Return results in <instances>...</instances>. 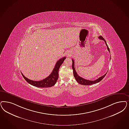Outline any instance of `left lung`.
<instances>
[{
    "label": "left lung",
    "instance_id": "left-lung-1",
    "mask_svg": "<svg viewBox=\"0 0 129 129\" xmlns=\"http://www.w3.org/2000/svg\"><path fill=\"white\" fill-rule=\"evenodd\" d=\"M99 39L100 40H104L105 42V44L106 45L107 47V49L108 50V51L110 52V49L109 48L108 45L107 44L105 40H104V39L102 37V36H99ZM110 59H111V57H110ZM72 70L73 71V75L74 76L76 80V81L80 84L83 85H90L93 84H96L98 82H99L100 81L102 80V79L105 77V76L106 75L107 73L106 74H105L104 75L102 76V77H100L99 78L97 79V80H86L85 79L82 78V77H81L80 76L78 75V74L77 73V72L76 71L75 69L74 68V59H72Z\"/></svg>",
    "mask_w": 129,
    "mask_h": 129
}]
</instances>
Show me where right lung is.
Returning <instances> with one entry per match:
<instances>
[{
	"label": "right lung",
	"instance_id": "add662e5",
	"mask_svg": "<svg viewBox=\"0 0 129 129\" xmlns=\"http://www.w3.org/2000/svg\"><path fill=\"white\" fill-rule=\"evenodd\" d=\"M65 58L66 57H64L63 58H61L60 59H59L56 63V65L51 73L48 77H47L46 78H45L42 80H39V81L30 80L26 78L23 74V73H21L22 75L23 76V78L25 79V80H26L28 83L34 86L39 87V88L51 87L56 84L57 81L58 80V78L59 68L63 62H64Z\"/></svg>",
	"mask_w": 129,
	"mask_h": 129
}]
</instances>
